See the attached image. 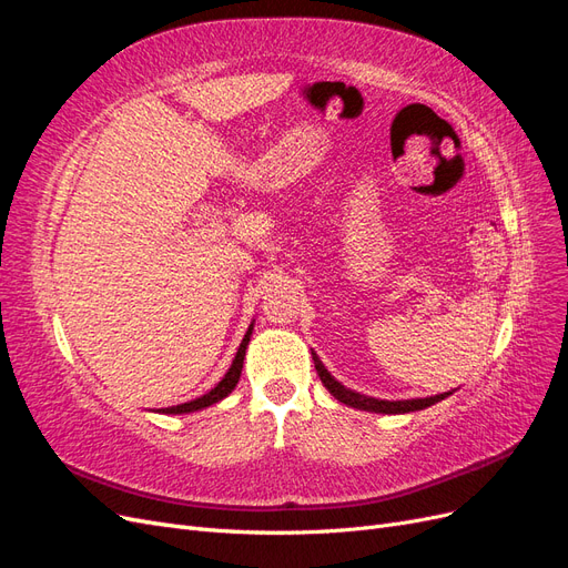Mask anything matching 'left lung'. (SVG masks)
Returning <instances> with one entry per match:
<instances>
[{"label": "left lung", "instance_id": "obj_1", "mask_svg": "<svg viewBox=\"0 0 568 568\" xmlns=\"http://www.w3.org/2000/svg\"><path fill=\"white\" fill-rule=\"evenodd\" d=\"M313 359H315V369L320 374L322 384L326 386V390H329L334 398L343 405L348 407H355V409H365V412H382V415H405V412H417V409H424V407H432L440 400L448 398V395H453V390L448 393H438V395H428V398H412V400H379V398H372V395H363L357 390H351L343 386L341 382H336L334 376L329 374V369H326L322 365V359L317 357V353H313Z\"/></svg>", "mask_w": 568, "mask_h": 568}]
</instances>
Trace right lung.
<instances>
[{
    "label": "right lung",
    "mask_w": 568,
    "mask_h": 568,
    "mask_svg": "<svg viewBox=\"0 0 568 568\" xmlns=\"http://www.w3.org/2000/svg\"><path fill=\"white\" fill-rule=\"evenodd\" d=\"M251 334H253V322L248 326V332L244 334V341L242 346H239L232 365L227 369V374L222 376V379L215 384V388H211L209 393H203L201 398L196 400H189V403H182V405H173V407H163L161 412L163 415H189V412H199L203 407H211L215 403H220L222 398H227V395L234 390V386L239 384V376H242V367H244V357H246V348H248V341H251Z\"/></svg>",
    "instance_id": "add662e5"
}]
</instances>
